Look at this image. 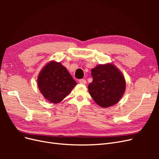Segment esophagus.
Wrapping results in <instances>:
<instances>
[{"instance_id": "1", "label": "esophagus", "mask_w": 159, "mask_h": 159, "mask_svg": "<svg viewBox=\"0 0 159 159\" xmlns=\"http://www.w3.org/2000/svg\"><path fill=\"white\" fill-rule=\"evenodd\" d=\"M79 82H80L81 84L85 85V84H86V83H87V81H86V80H84V79H81V80H79Z\"/></svg>"}]
</instances>
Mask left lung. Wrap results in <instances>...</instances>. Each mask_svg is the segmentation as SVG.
I'll use <instances>...</instances> for the list:
<instances>
[{
    "label": "left lung",
    "mask_w": 159,
    "mask_h": 159,
    "mask_svg": "<svg viewBox=\"0 0 159 159\" xmlns=\"http://www.w3.org/2000/svg\"><path fill=\"white\" fill-rule=\"evenodd\" d=\"M91 76L88 91L96 103L107 108L119 102L125 91L126 81L116 66L112 63L99 64L91 70Z\"/></svg>",
    "instance_id": "1"
}]
</instances>
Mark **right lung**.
Here are the masks:
<instances>
[{"instance_id": "obj_1", "label": "right lung", "mask_w": 159, "mask_h": 159, "mask_svg": "<svg viewBox=\"0 0 159 159\" xmlns=\"http://www.w3.org/2000/svg\"><path fill=\"white\" fill-rule=\"evenodd\" d=\"M37 84L44 98L54 104L61 102L77 85L66 68L54 60L43 67L38 74Z\"/></svg>"}]
</instances>
